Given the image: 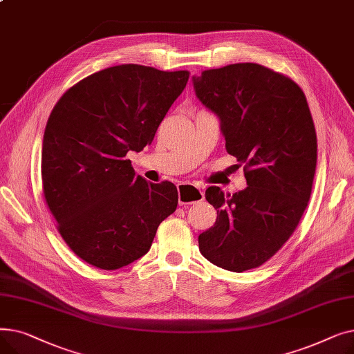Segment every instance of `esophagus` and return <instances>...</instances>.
I'll return each instance as SVG.
<instances>
[{"instance_id": "1", "label": "esophagus", "mask_w": 354, "mask_h": 354, "mask_svg": "<svg viewBox=\"0 0 354 354\" xmlns=\"http://www.w3.org/2000/svg\"><path fill=\"white\" fill-rule=\"evenodd\" d=\"M205 198L201 188L195 187L192 183H179L178 185V199L179 205H191V203L201 202Z\"/></svg>"}]
</instances>
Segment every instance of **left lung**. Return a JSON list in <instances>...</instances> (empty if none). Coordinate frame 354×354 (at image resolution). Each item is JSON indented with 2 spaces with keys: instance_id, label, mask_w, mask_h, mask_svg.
Wrapping results in <instances>:
<instances>
[{
  "instance_id": "1",
  "label": "left lung",
  "mask_w": 354,
  "mask_h": 354,
  "mask_svg": "<svg viewBox=\"0 0 354 354\" xmlns=\"http://www.w3.org/2000/svg\"><path fill=\"white\" fill-rule=\"evenodd\" d=\"M194 87L248 185L234 195L207 189L218 216L199 235V251L228 271L257 268L287 243L311 195L317 136L307 99L294 80L255 63L205 70Z\"/></svg>"
}]
</instances>
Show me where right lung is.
<instances>
[{"instance_id":"obj_1","label":"right lung","mask_w":354,"mask_h":354,"mask_svg":"<svg viewBox=\"0 0 354 354\" xmlns=\"http://www.w3.org/2000/svg\"><path fill=\"white\" fill-rule=\"evenodd\" d=\"M188 79L187 70L122 64L90 74L55 103L43 138V194L66 244L90 266L136 261L175 212V185L147 182L126 155L152 143Z\"/></svg>"}]
</instances>
